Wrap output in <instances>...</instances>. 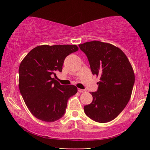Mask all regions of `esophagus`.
I'll return each mask as SVG.
<instances>
[{
  "label": "esophagus",
  "instance_id": "obj_1",
  "mask_svg": "<svg viewBox=\"0 0 150 150\" xmlns=\"http://www.w3.org/2000/svg\"><path fill=\"white\" fill-rule=\"evenodd\" d=\"M78 91L79 93H85V90L81 89V88H78Z\"/></svg>",
  "mask_w": 150,
  "mask_h": 150
}]
</instances>
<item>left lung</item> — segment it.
<instances>
[{"label":"left lung","instance_id":"left-lung-1","mask_svg":"<svg viewBox=\"0 0 150 150\" xmlns=\"http://www.w3.org/2000/svg\"><path fill=\"white\" fill-rule=\"evenodd\" d=\"M87 55L91 71L100 76L96 92H91L93 101L84 106L88 117L105 123L120 115L130 99L135 75L130 62L120 48L100 41L79 45Z\"/></svg>","mask_w":150,"mask_h":150}]
</instances>
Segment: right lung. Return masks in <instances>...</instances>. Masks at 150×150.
Wrapping results in <instances>:
<instances>
[{
	"instance_id": "1",
	"label": "right lung",
	"mask_w": 150,
	"mask_h": 150,
	"mask_svg": "<svg viewBox=\"0 0 150 150\" xmlns=\"http://www.w3.org/2000/svg\"><path fill=\"white\" fill-rule=\"evenodd\" d=\"M79 50L76 45H42L28 54L19 67L18 86L33 115L52 122L64 115L69 98L77 93L75 85H62L52 78L62 72L65 58Z\"/></svg>"
}]
</instances>
